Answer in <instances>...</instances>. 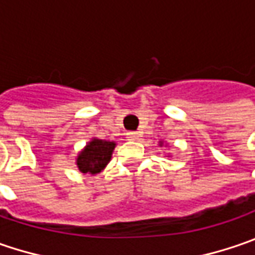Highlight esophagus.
Segmentation results:
<instances>
[{
    "label": "esophagus",
    "instance_id": "1",
    "mask_svg": "<svg viewBox=\"0 0 255 255\" xmlns=\"http://www.w3.org/2000/svg\"><path fill=\"white\" fill-rule=\"evenodd\" d=\"M127 138L131 139V141H137L139 138V134L135 131H129V132H127Z\"/></svg>",
    "mask_w": 255,
    "mask_h": 255
}]
</instances>
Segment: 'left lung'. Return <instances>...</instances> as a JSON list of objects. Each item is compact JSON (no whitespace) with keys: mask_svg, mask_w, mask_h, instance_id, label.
I'll list each match as a JSON object with an SVG mask.
<instances>
[{"mask_svg":"<svg viewBox=\"0 0 255 255\" xmlns=\"http://www.w3.org/2000/svg\"><path fill=\"white\" fill-rule=\"evenodd\" d=\"M160 145H162V142H160Z\"/></svg>","mask_w":255,"mask_h":255,"instance_id":"8db88e82","label":"left lung"}]
</instances>
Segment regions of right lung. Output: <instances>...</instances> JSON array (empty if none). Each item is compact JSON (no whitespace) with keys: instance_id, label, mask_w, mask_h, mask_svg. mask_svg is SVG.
Wrapping results in <instances>:
<instances>
[{"instance_id":"add662e5","label":"right lung","mask_w":255,"mask_h":255,"mask_svg":"<svg viewBox=\"0 0 255 255\" xmlns=\"http://www.w3.org/2000/svg\"><path fill=\"white\" fill-rule=\"evenodd\" d=\"M116 148L114 141L93 138L77 157V167L84 174L101 172L111 160L113 151Z\"/></svg>"}]
</instances>
